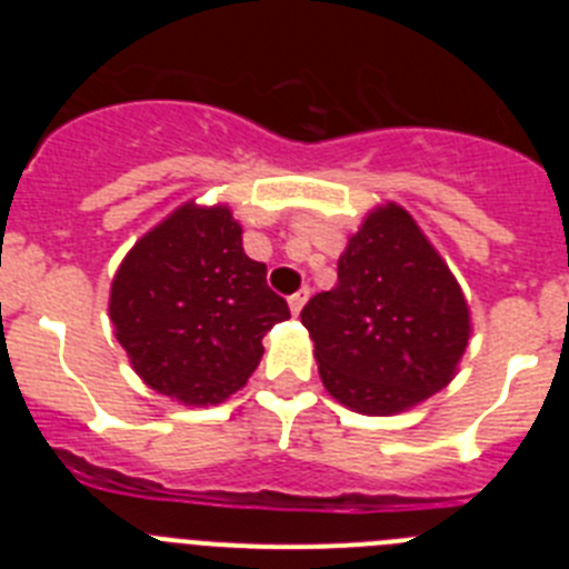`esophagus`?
<instances>
[{
    "mask_svg": "<svg viewBox=\"0 0 569 569\" xmlns=\"http://www.w3.org/2000/svg\"><path fill=\"white\" fill-rule=\"evenodd\" d=\"M308 299H310V288H301V290H296L293 296H290L288 305H290V310H293V316L301 313V308H305V301H308Z\"/></svg>",
    "mask_w": 569,
    "mask_h": 569,
    "instance_id": "esophagus-1",
    "label": "esophagus"
}]
</instances>
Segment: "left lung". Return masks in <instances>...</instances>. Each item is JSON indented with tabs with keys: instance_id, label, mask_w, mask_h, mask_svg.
<instances>
[{
	"instance_id": "obj_1",
	"label": "left lung",
	"mask_w": 569,
	"mask_h": 569,
	"mask_svg": "<svg viewBox=\"0 0 569 569\" xmlns=\"http://www.w3.org/2000/svg\"><path fill=\"white\" fill-rule=\"evenodd\" d=\"M319 376L339 405L396 416L453 381L470 308L447 261L401 204L365 216L339 256V281L301 310Z\"/></svg>"
}]
</instances>
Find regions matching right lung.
I'll return each instance as SVG.
<instances>
[{"label": "right lung", "instance_id": "obj_1", "mask_svg": "<svg viewBox=\"0 0 569 569\" xmlns=\"http://www.w3.org/2000/svg\"><path fill=\"white\" fill-rule=\"evenodd\" d=\"M108 313L139 379L190 407L222 405L259 367L261 339L290 319L268 268L241 248L228 204L184 202L136 241Z\"/></svg>", "mask_w": 569, "mask_h": 569}]
</instances>
